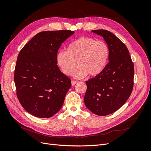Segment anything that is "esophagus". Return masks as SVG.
<instances>
[{"label":"esophagus","instance_id":"esophagus-1","mask_svg":"<svg viewBox=\"0 0 151 151\" xmlns=\"http://www.w3.org/2000/svg\"><path fill=\"white\" fill-rule=\"evenodd\" d=\"M76 83H77V81H71L72 86H74Z\"/></svg>","mask_w":151,"mask_h":151}]
</instances>
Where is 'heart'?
<instances>
[{
	"instance_id": "heart-1",
	"label": "heart",
	"mask_w": 151,
	"mask_h": 151,
	"mask_svg": "<svg viewBox=\"0 0 151 151\" xmlns=\"http://www.w3.org/2000/svg\"><path fill=\"white\" fill-rule=\"evenodd\" d=\"M109 56L106 43L90 37H82L71 43L67 50L57 53L56 62L63 74L70 76L74 72L76 78H83L88 74L91 76L99 74L106 67Z\"/></svg>"
}]
</instances>
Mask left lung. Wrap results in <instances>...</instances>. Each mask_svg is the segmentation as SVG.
<instances>
[{
    "label": "left lung",
    "mask_w": 151,
    "mask_h": 151,
    "mask_svg": "<svg viewBox=\"0 0 151 151\" xmlns=\"http://www.w3.org/2000/svg\"><path fill=\"white\" fill-rule=\"evenodd\" d=\"M92 32L106 43L109 62L99 74L86 82L84 100L91 112L105 116L118 110L129 98L134 86V63L125 45L115 35L104 29Z\"/></svg>",
    "instance_id": "left-lung-1"
}]
</instances>
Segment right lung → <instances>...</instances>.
Here are the masks:
<instances>
[{"mask_svg":"<svg viewBox=\"0 0 151 151\" xmlns=\"http://www.w3.org/2000/svg\"><path fill=\"white\" fill-rule=\"evenodd\" d=\"M74 31H46L36 35L17 57L14 83L17 96L25 110L41 118L58 113L71 87L70 79L59 69L56 55Z\"/></svg>","mask_w":151,"mask_h":151,"instance_id":"add662e5","label":"right lung"}]
</instances>
